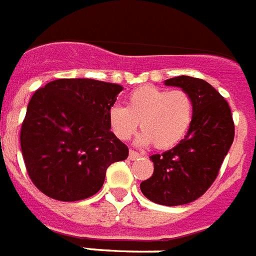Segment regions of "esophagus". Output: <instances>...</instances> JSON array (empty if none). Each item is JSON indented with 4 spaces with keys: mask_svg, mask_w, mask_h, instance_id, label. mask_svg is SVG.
<instances>
[{
    "mask_svg": "<svg viewBox=\"0 0 256 256\" xmlns=\"http://www.w3.org/2000/svg\"><path fill=\"white\" fill-rule=\"evenodd\" d=\"M138 158H140V152H134V150H130V152H128V160H138Z\"/></svg>",
    "mask_w": 256,
    "mask_h": 256,
    "instance_id": "1",
    "label": "esophagus"
}]
</instances>
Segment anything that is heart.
I'll use <instances>...</instances> for the list:
<instances>
[{
    "label": "heart",
    "instance_id": "b5f03b06",
    "mask_svg": "<svg viewBox=\"0 0 256 256\" xmlns=\"http://www.w3.org/2000/svg\"><path fill=\"white\" fill-rule=\"evenodd\" d=\"M192 116L194 104L188 92L146 85L128 94L126 108L112 104L108 120L120 140H130L140 126L144 132L136 138L140 146L154 144L156 148H170L184 138Z\"/></svg>",
    "mask_w": 256,
    "mask_h": 256
}]
</instances>
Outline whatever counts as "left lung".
<instances>
[{
	"mask_svg": "<svg viewBox=\"0 0 256 256\" xmlns=\"http://www.w3.org/2000/svg\"><path fill=\"white\" fill-rule=\"evenodd\" d=\"M164 85L190 94L194 116L176 146L150 156L154 172L140 183V191L154 203L179 206L202 196L212 184L234 140V122L226 100L208 82L179 76Z\"/></svg>",
	"mask_w": 256,
	"mask_h": 256,
	"instance_id": "left-lung-1",
	"label": "left lung"
}]
</instances>
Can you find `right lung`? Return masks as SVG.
<instances>
[{
	"instance_id": "add662e5",
	"label": "right lung",
	"mask_w": 256,
	"mask_h": 256,
	"mask_svg": "<svg viewBox=\"0 0 256 256\" xmlns=\"http://www.w3.org/2000/svg\"><path fill=\"white\" fill-rule=\"evenodd\" d=\"M122 90L92 78H61L34 92L20 140L38 190L64 202L86 199L100 190L110 164L128 158L108 120Z\"/></svg>"
}]
</instances>
